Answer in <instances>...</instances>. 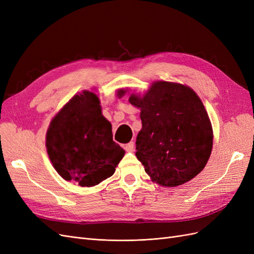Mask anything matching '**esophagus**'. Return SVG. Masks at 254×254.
<instances>
[{
  "label": "esophagus",
  "instance_id": "esophagus-1",
  "mask_svg": "<svg viewBox=\"0 0 254 254\" xmlns=\"http://www.w3.org/2000/svg\"><path fill=\"white\" fill-rule=\"evenodd\" d=\"M124 148H125V150L128 151V152L133 151V149H134V143H133V142H129V143L125 144Z\"/></svg>",
  "mask_w": 254,
  "mask_h": 254
}]
</instances>
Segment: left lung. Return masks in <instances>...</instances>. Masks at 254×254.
<instances>
[{
    "instance_id": "8db88e82",
    "label": "left lung",
    "mask_w": 254,
    "mask_h": 254,
    "mask_svg": "<svg viewBox=\"0 0 254 254\" xmlns=\"http://www.w3.org/2000/svg\"><path fill=\"white\" fill-rule=\"evenodd\" d=\"M129 102L141 108L135 156L152 181L178 187L203 170L211 156L213 131L204 106L193 90L157 81L145 96L131 94Z\"/></svg>"
}]
</instances>
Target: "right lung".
I'll return each mask as SVG.
<instances>
[{
	"label": "right lung",
	"mask_w": 254,
	"mask_h": 254,
	"mask_svg": "<svg viewBox=\"0 0 254 254\" xmlns=\"http://www.w3.org/2000/svg\"><path fill=\"white\" fill-rule=\"evenodd\" d=\"M47 148L57 173L80 187L109 178L125 153L112 139L111 124L102 115L98 97L89 91L75 95L53 119Z\"/></svg>",
	"instance_id": "right-lung-1"
}]
</instances>
